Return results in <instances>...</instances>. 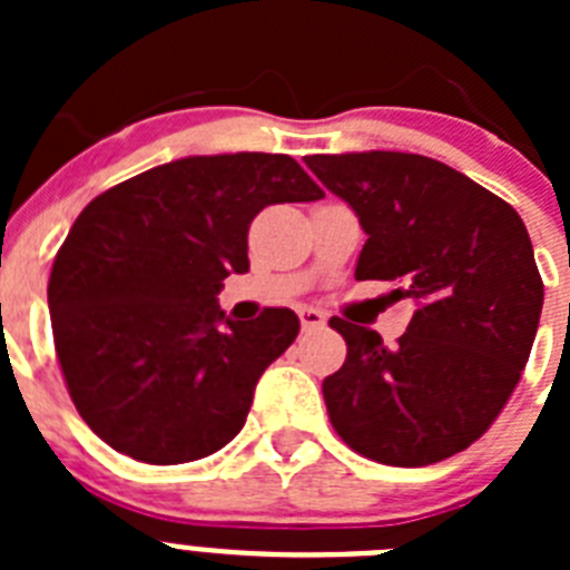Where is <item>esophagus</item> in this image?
I'll return each instance as SVG.
<instances>
[{
	"label": "esophagus",
	"instance_id": "obj_1",
	"mask_svg": "<svg viewBox=\"0 0 570 570\" xmlns=\"http://www.w3.org/2000/svg\"><path fill=\"white\" fill-rule=\"evenodd\" d=\"M299 314V322H302V331H316L325 325V314L316 308H299L296 311Z\"/></svg>",
	"mask_w": 570,
	"mask_h": 570
}]
</instances>
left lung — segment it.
Here are the masks:
<instances>
[{
	"label": "left lung",
	"mask_w": 570,
	"mask_h": 570,
	"mask_svg": "<svg viewBox=\"0 0 570 570\" xmlns=\"http://www.w3.org/2000/svg\"><path fill=\"white\" fill-rule=\"evenodd\" d=\"M367 234L356 279L416 302L387 347L340 316L345 365L325 376L331 425L382 465H434L500 416L540 328L542 279L520 214L460 170L400 150L305 159Z\"/></svg>",
	"instance_id": "1"
}]
</instances>
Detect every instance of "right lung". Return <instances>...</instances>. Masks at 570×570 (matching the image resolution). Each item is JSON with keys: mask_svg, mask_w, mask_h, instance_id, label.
Returning <instances> with one entry per match:
<instances>
[{"mask_svg": "<svg viewBox=\"0 0 570 570\" xmlns=\"http://www.w3.org/2000/svg\"><path fill=\"white\" fill-rule=\"evenodd\" d=\"M322 188L285 154L185 156L99 194L48 282L59 367L79 416L148 465L214 454L245 425L262 371L299 320L265 308L234 322L216 294L245 274L262 208Z\"/></svg>", "mask_w": 570, "mask_h": 570, "instance_id": "add662e5", "label": "right lung"}]
</instances>
